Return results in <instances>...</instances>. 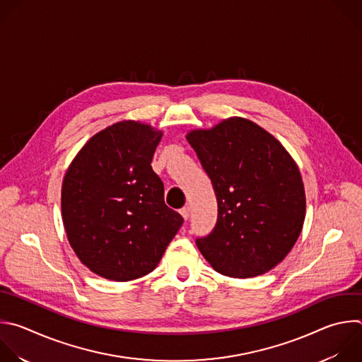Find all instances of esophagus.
<instances>
[{
	"label": "esophagus",
	"instance_id": "34e87169",
	"mask_svg": "<svg viewBox=\"0 0 362 362\" xmlns=\"http://www.w3.org/2000/svg\"><path fill=\"white\" fill-rule=\"evenodd\" d=\"M180 214L183 216L185 220H187L189 216H190V207H189V206H185L183 209H180Z\"/></svg>",
	"mask_w": 362,
	"mask_h": 362
}]
</instances>
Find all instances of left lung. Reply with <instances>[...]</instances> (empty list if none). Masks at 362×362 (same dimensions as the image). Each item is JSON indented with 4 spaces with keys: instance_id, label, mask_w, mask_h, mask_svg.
<instances>
[{
    "instance_id": "8db88e82",
    "label": "left lung",
    "mask_w": 362,
    "mask_h": 362,
    "mask_svg": "<svg viewBox=\"0 0 362 362\" xmlns=\"http://www.w3.org/2000/svg\"><path fill=\"white\" fill-rule=\"evenodd\" d=\"M187 141L211 180L217 221L196 245L224 276L267 273L290 253L305 217L300 170L281 144L252 120L230 117Z\"/></svg>"
}]
</instances>
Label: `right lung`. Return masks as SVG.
Instances as JSON below:
<instances>
[{"label": "right lung", "instance_id": "obj_1", "mask_svg": "<svg viewBox=\"0 0 362 362\" xmlns=\"http://www.w3.org/2000/svg\"><path fill=\"white\" fill-rule=\"evenodd\" d=\"M160 138L149 125L117 122L86 142L64 177L69 245L103 279L129 281L153 272L183 224L151 166Z\"/></svg>", "mask_w": 362, "mask_h": 362}]
</instances>
